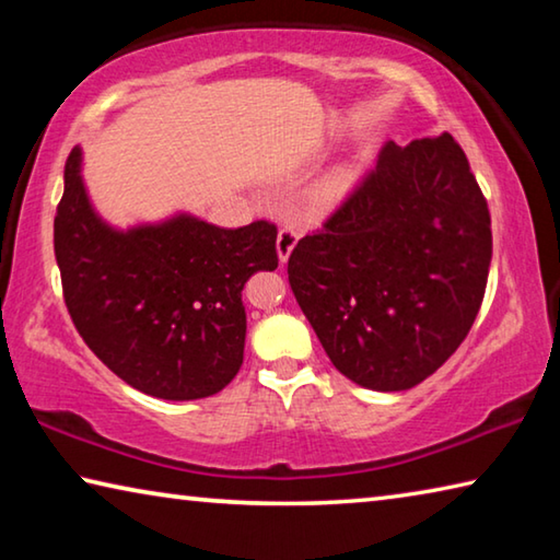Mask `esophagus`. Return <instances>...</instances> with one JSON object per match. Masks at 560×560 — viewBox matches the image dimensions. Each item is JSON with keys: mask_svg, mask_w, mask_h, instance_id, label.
Returning <instances> with one entry per match:
<instances>
[{"mask_svg": "<svg viewBox=\"0 0 560 560\" xmlns=\"http://www.w3.org/2000/svg\"><path fill=\"white\" fill-rule=\"evenodd\" d=\"M299 242V230L293 224H283L279 230V236H277V252H279V259L287 261L289 254L293 252V246H296Z\"/></svg>", "mask_w": 560, "mask_h": 560, "instance_id": "1", "label": "esophagus"}]
</instances>
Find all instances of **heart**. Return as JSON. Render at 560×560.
<instances>
[{
    "mask_svg": "<svg viewBox=\"0 0 560 560\" xmlns=\"http://www.w3.org/2000/svg\"><path fill=\"white\" fill-rule=\"evenodd\" d=\"M348 183H350V175L348 173H338V175H334L330 179H326V183L316 189V205L336 202L338 197L346 192Z\"/></svg>",
    "mask_w": 560,
    "mask_h": 560,
    "instance_id": "1",
    "label": "heart"
}]
</instances>
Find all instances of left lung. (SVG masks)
<instances>
[{
  "label": "left lung",
  "mask_w": 560,
  "mask_h": 560,
  "mask_svg": "<svg viewBox=\"0 0 560 560\" xmlns=\"http://www.w3.org/2000/svg\"><path fill=\"white\" fill-rule=\"evenodd\" d=\"M491 217L450 132L387 143L324 226L299 240L289 283L348 381L410 390L467 338L485 299Z\"/></svg>",
  "instance_id": "left-lung-1"
}]
</instances>
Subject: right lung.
Returning a JSON list of instances; mask_svg holds the SVG:
<instances>
[{
	"label": "right lung",
	"instance_id": "obj_1",
	"mask_svg": "<svg viewBox=\"0 0 560 560\" xmlns=\"http://www.w3.org/2000/svg\"><path fill=\"white\" fill-rule=\"evenodd\" d=\"M63 170L54 252L63 301L86 346L120 381L160 400L220 393L244 360L242 289L279 267L277 224L222 230L189 214L118 232L93 212L79 175Z\"/></svg>",
	"mask_w": 560,
	"mask_h": 560
}]
</instances>
